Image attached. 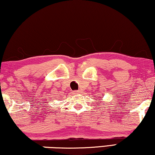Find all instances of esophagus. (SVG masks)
<instances>
[{
	"mask_svg": "<svg viewBox=\"0 0 155 155\" xmlns=\"http://www.w3.org/2000/svg\"><path fill=\"white\" fill-rule=\"evenodd\" d=\"M80 90H78V91H74L73 92V94H79V93H80Z\"/></svg>",
	"mask_w": 155,
	"mask_h": 155,
	"instance_id": "1",
	"label": "esophagus"
}]
</instances>
